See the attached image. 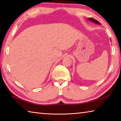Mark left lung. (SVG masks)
<instances>
[{"instance_id": "obj_1", "label": "left lung", "mask_w": 121, "mask_h": 121, "mask_svg": "<svg viewBox=\"0 0 121 121\" xmlns=\"http://www.w3.org/2000/svg\"><path fill=\"white\" fill-rule=\"evenodd\" d=\"M89 20H90V21H92V22H95V23L100 24V22H99V21H98L97 20H95V19H93V18H89Z\"/></svg>"}]
</instances>
